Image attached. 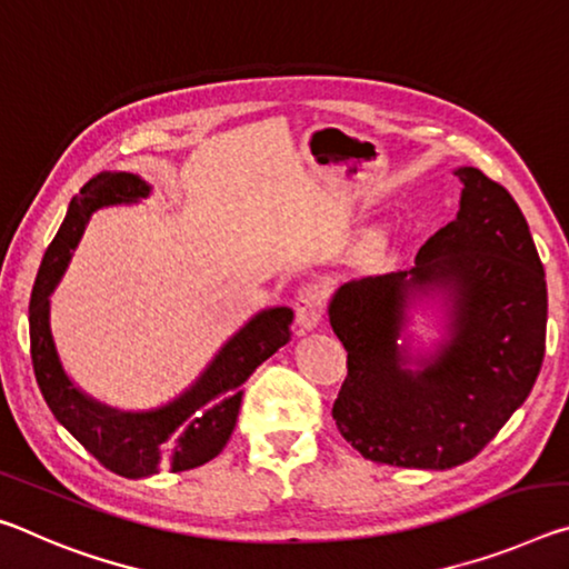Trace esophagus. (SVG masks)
<instances>
[{
  "mask_svg": "<svg viewBox=\"0 0 569 569\" xmlns=\"http://www.w3.org/2000/svg\"><path fill=\"white\" fill-rule=\"evenodd\" d=\"M323 309H327V288L317 283L301 288L299 296H296V323H299V329H317L323 319Z\"/></svg>",
  "mask_w": 569,
  "mask_h": 569,
  "instance_id": "34e87169",
  "label": "esophagus"
}]
</instances>
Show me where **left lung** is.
<instances>
[{
	"label": "left lung",
	"instance_id": "1",
	"mask_svg": "<svg viewBox=\"0 0 569 569\" xmlns=\"http://www.w3.org/2000/svg\"><path fill=\"white\" fill-rule=\"evenodd\" d=\"M461 207L410 270L367 276L333 293L329 321L349 375L333 420L367 461L461 466L529 398L545 359L547 281L513 197L476 167H458ZM445 301V333L411 347L415 300Z\"/></svg>",
	"mask_w": 569,
	"mask_h": 569
}]
</instances>
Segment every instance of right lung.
<instances>
[{"mask_svg": "<svg viewBox=\"0 0 569 569\" xmlns=\"http://www.w3.org/2000/svg\"><path fill=\"white\" fill-rule=\"evenodd\" d=\"M151 184L129 171H103L90 179L68 204L56 240L44 250L30 299V347L40 392L58 422L123 479H147L169 471H189L212 461L236 430L242 385L270 355L291 339L293 311L273 306L252 317L224 341L202 375L167 405L151 410H119L70 380L60 362L50 329V296L73 258L90 214L111 204H137Z\"/></svg>", "mask_w": 569, "mask_h": 569, "instance_id": "right-lung-1", "label": "right lung"}]
</instances>
